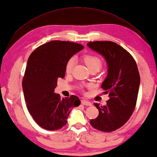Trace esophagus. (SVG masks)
<instances>
[{
  "mask_svg": "<svg viewBox=\"0 0 157 157\" xmlns=\"http://www.w3.org/2000/svg\"><path fill=\"white\" fill-rule=\"evenodd\" d=\"M81 103L83 105H85V106H91V105H92L90 101L85 100V99H82V100H81Z\"/></svg>",
  "mask_w": 157,
  "mask_h": 157,
  "instance_id": "esophagus-1",
  "label": "esophagus"
}]
</instances>
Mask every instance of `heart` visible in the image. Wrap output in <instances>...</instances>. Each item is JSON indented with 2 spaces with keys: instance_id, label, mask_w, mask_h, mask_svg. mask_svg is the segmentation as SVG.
I'll return each mask as SVG.
<instances>
[{
  "instance_id": "1",
  "label": "heart",
  "mask_w": 157,
  "mask_h": 157,
  "mask_svg": "<svg viewBox=\"0 0 157 157\" xmlns=\"http://www.w3.org/2000/svg\"><path fill=\"white\" fill-rule=\"evenodd\" d=\"M84 61L87 67L88 68V69H90V71L92 69H97L99 71L102 67V65H103L102 59L98 56L93 55V54H88V55L84 56ZM75 58H71L70 59H68L66 66H65L66 73H70L72 72L73 67L75 66Z\"/></svg>"
}]
</instances>
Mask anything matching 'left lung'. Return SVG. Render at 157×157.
<instances>
[{"label":"left lung","mask_w":157,"mask_h":157,"mask_svg":"<svg viewBox=\"0 0 157 157\" xmlns=\"http://www.w3.org/2000/svg\"><path fill=\"white\" fill-rule=\"evenodd\" d=\"M87 46L106 59L108 75L101 88L110 98L106 106L94 103L99 115L90 124L102 132H113L126 123L135 108L140 84L137 65L131 54L115 42H90Z\"/></svg>","instance_id":"left-lung-1"}]
</instances>
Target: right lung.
<instances>
[{
  "instance_id": "1",
  "label": "right lung",
  "mask_w": 157,
  "mask_h": 157,
  "mask_svg": "<svg viewBox=\"0 0 157 157\" xmlns=\"http://www.w3.org/2000/svg\"><path fill=\"white\" fill-rule=\"evenodd\" d=\"M83 49L75 42L53 40L36 48L28 59L22 79L25 100L34 121L45 130L60 129L71 108L80 104L77 96L61 99L54 89L58 79L64 78L68 59Z\"/></svg>"
}]
</instances>
